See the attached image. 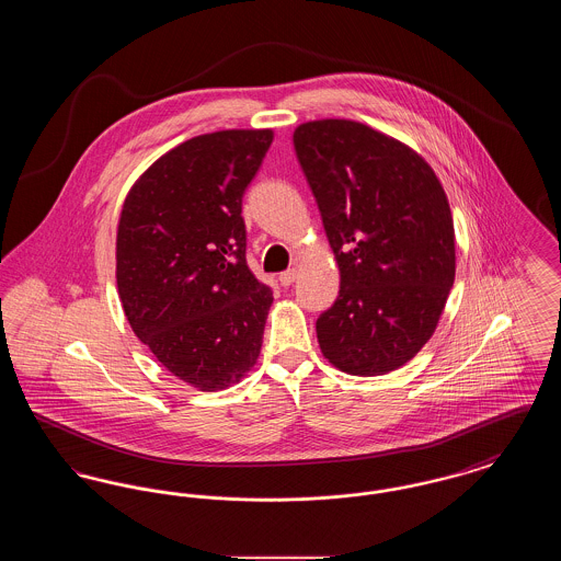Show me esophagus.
Returning a JSON list of instances; mask_svg holds the SVG:
<instances>
[{"label": "esophagus", "instance_id": "34e87169", "mask_svg": "<svg viewBox=\"0 0 561 561\" xmlns=\"http://www.w3.org/2000/svg\"><path fill=\"white\" fill-rule=\"evenodd\" d=\"M294 279H296V271L294 268H288V271H284V273H279V284L284 286V288H288V286H293Z\"/></svg>", "mask_w": 561, "mask_h": 561}]
</instances>
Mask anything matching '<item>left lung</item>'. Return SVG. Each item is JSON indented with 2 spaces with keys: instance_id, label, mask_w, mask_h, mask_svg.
Segmentation results:
<instances>
[{
  "instance_id": "obj_1",
  "label": "left lung",
  "mask_w": 561,
  "mask_h": 561,
  "mask_svg": "<svg viewBox=\"0 0 561 561\" xmlns=\"http://www.w3.org/2000/svg\"><path fill=\"white\" fill-rule=\"evenodd\" d=\"M341 290L316 321L321 353L343 373L387 374L427 343L454 284V222L427 161L348 119L294 130Z\"/></svg>"
}]
</instances>
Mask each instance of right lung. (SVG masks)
<instances>
[{
	"label": "right lung",
	"mask_w": 561,
	"mask_h": 561,
	"mask_svg": "<svg viewBox=\"0 0 561 561\" xmlns=\"http://www.w3.org/2000/svg\"><path fill=\"white\" fill-rule=\"evenodd\" d=\"M271 130L202 134L156 161L117 229V290L134 334L202 391L238 382L263 347L273 293L245 263L241 199Z\"/></svg>",
	"instance_id": "obj_1"
}]
</instances>
